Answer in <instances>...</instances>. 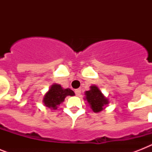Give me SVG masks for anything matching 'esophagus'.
<instances>
[{
	"label": "esophagus",
	"mask_w": 152,
	"mask_h": 152,
	"mask_svg": "<svg viewBox=\"0 0 152 152\" xmlns=\"http://www.w3.org/2000/svg\"><path fill=\"white\" fill-rule=\"evenodd\" d=\"M75 93H76V96H80L81 94V90L80 89H76V90H75Z\"/></svg>",
	"instance_id": "esophagus-1"
}]
</instances>
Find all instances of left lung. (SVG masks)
<instances>
[{
  "mask_svg": "<svg viewBox=\"0 0 152 152\" xmlns=\"http://www.w3.org/2000/svg\"><path fill=\"white\" fill-rule=\"evenodd\" d=\"M84 100L88 102L94 113H99L102 111L110 102L108 99L102 93L96 85L91 86L90 90L86 91Z\"/></svg>",
  "mask_w": 152,
  "mask_h": 152,
  "instance_id": "obj_1",
  "label": "left lung"
}]
</instances>
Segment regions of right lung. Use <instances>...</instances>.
<instances>
[{"mask_svg":"<svg viewBox=\"0 0 152 152\" xmlns=\"http://www.w3.org/2000/svg\"><path fill=\"white\" fill-rule=\"evenodd\" d=\"M74 96L75 93L70 88H63L60 84L53 83L49 88L48 91L44 95V106L48 107L51 110H55L58 106L64 101L67 96Z\"/></svg>","mask_w":152,"mask_h":152,"instance_id":"right-lung-1","label":"right lung"}]
</instances>
